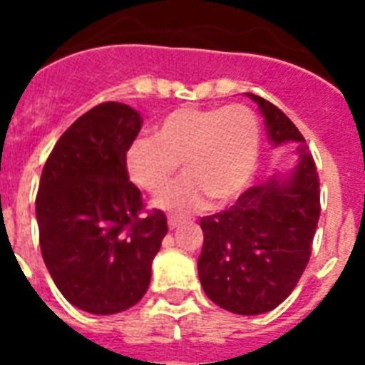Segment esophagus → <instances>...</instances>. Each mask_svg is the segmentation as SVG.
<instances>
[{
  "label": "esophagus",
  "instance_id": "34e87169",
  "mask_svg": "<svg viewBox=\"0 0 365 365\" xmlns=\"http://www.w3.org/2000/svg\"><path fill=\"white\" fill-rule=\"evenodd\" d=\"M182 221H185V219L180 217V215H170V217H168V227H170V230H175Z\"/></svg>",
  "mask_w": 365,
  "mask_h": 365
}]
</instances>
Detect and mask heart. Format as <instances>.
<instances>
[{
  "label": "heart",
  "instance_id": "b5f03b06",
  "mask_svg": "<svg viewBox=\"0 0 365 365\" xmlns=\"http://www.w3.org/2000/svg\"><path fill=\"white\" fill-rule=\"evenodd\" d=\"M259 153V122L248 106H182L160 118L157 133L138 135L124 155L138 188L159 192L173 173L186 175L164 188L155 205L164 210H195L210 197L227 205L245 192Z\"/></svg>",
  "mask_w": 365,
  "mask_h": 365
}]
</instances>
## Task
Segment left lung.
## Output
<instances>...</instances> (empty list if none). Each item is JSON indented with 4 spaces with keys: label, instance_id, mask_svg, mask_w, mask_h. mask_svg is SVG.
<instances>
[{
    "label": "left lung",
    "instance_id": "left-lung-1",
    "mask_svg": "<svg viewBox=\"0 0 365 365\" xmlns=\"http://www.w3.org/2000/svg\"><path fill=\"white\" fill-rule=\"evenodd\" d=\"M247 95L259 106L274 146L299 143L298 164L287 179L270 177L241 193L234 206L201 219L197 270L215 305L252 316L278 307L307 267L320 219V179L291 118L269 100Z\"/></svg>",
    "mask_w": 365,
    "mask_h": 365
}]
</instances>
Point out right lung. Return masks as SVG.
<instances>
[{
  "label": "right lung",
  "mask_w": 365,
  "mask_h": 365,
  "mask_svg": "<svg viewBox=\"0 0 365 365\" xmlns=\"http://www.w3.org/2000/svg\"><path fill=\"white\" fill-rule=\"evenodd\" d=\"M143 128L133 108L104 102L83 113L51 151L40 177L36 221L58 291L91 314H115L146 294L166 215L144 210L124 155Z\"/></svg>",
  "instance_id": "add662e5"
}]
</instances>
